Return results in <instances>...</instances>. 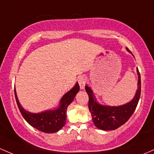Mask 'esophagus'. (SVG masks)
Returning a JSON list of instances; mask_svg holds the SVG:
<instances>
[{"mask_svg": "<svg viewBox=\"0 0 154 154\" xmlns=\"http://www.w3.org/2000/svg\"><path fill=\"white\" fill-rule=\"evenodd\" d=\"M78 82H79V84L80 86L81 89H84V86H85V82H86V78L84 75H81L78 79Z\"/></svg>", "mask_w": 154, "mask_h": 154, "instance_id": "obj_1", "label": "esophagus"}]
</instances>
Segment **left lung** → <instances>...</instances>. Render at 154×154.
I'll return each instance as SVG.
<instances>
[{"instance_id": "8db88e82", "label": "left lung", "mask_w": 154, "mask_h": 154, "mask_svg": "<svg viewBox=\"0 0 154 154\" xmlns=\"http://www.w3.org/2000/svg\"><path fill=\"white\" fill-rule=\"evenodd\" d=\"M127 51L132 54L128 48ZM133 56V54H132ZM138 75L137 89L134 97L129 103L119 106H110L100 104L97 101L93 94V91L88 85H86L85 89L89 95V109L92 117L93 123L96 127L101 130H114L125 124L134 112L140 100L141 91L140 74L137 69Z\"/></svg>"}]
</instances>
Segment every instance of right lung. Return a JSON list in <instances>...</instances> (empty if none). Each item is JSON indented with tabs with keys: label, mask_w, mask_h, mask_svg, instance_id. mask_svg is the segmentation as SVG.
Wrapping results in <instances>:
<instances>
[{
	"label": "right lung",
	"mask_w": 154,
	"mask_h": 154,
	"mask_svg": "<svg viewBox=\"0 0 154 154\" xmlns=\"http://www.w3.org/2000/svg\"><path fill=\"white\" fill-rule=\"evenodd\" d=\"M79 89L80 88L77 82L70 91L64 94L60 100L57 108L53 110H45L41 113H31L24 109L19 101L15 89L14 93L18 108L26 122L41 132L54 133L60 130L66 123L68 107L75 98Z\"/></svg>",
	"instance_id": "obj_1"
}]
</instances>
